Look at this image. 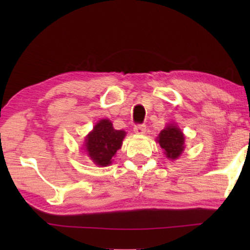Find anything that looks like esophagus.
Wrapping results in <instances>:
<instances>
[{
    "label": "esophagus",
    "mask_w": 250,
    "mask_h": 250,
    "mask_svg": "<svg viewBox=\"0 0 250 250\" xmlns=\"http://www.w3.org/2000/svg\"><path fill=\"white\" fill-rule=\"evenodd\" d=\"M146 126L145 124H138L134 126V133H136V134L143 135L146 134Z\"/></svg>",
    "instance_id": "esophagus-1"
}]
</instances>
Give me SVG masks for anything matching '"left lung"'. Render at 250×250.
I'll return each mask as SVG.
<instances>
[{
  "mask_svg": "<svg viewBox=\"0 0 250 250\" xmlns=\"http://www.w3.org/2000/svg\"><path fill=\"white\" fill-rule=\"evenodd\" d=\"M158 142L165 151L166 157L176 159L184 149V135L176 126H167L159 133Z\"/></svg>",
  "mask_w": 250,
  "mask_h": 250,
  "instance_id": "left-lung-1",
  "label": "left lung"
}]
</instances>
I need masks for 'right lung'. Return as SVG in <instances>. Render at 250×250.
Segmentation results:
<instances>
[{
    "instance_id": "right-lung-1",
    "label": "right lung",
    "mask_w": 250,
    "mask_h": 250,
    "mask_svg": "<svg viewBox=\"0 0 250 250\" xmlns=\"http://www.w3.org/2000/svg\"><path fill=\"white\" fill-rule=\"evenodd\" d=\"M126 133L112 127L111 122L102 119L85 140V148L91 159L99 166H108L112 157L121 149Z\"/></svg>"
}]
</instances>
